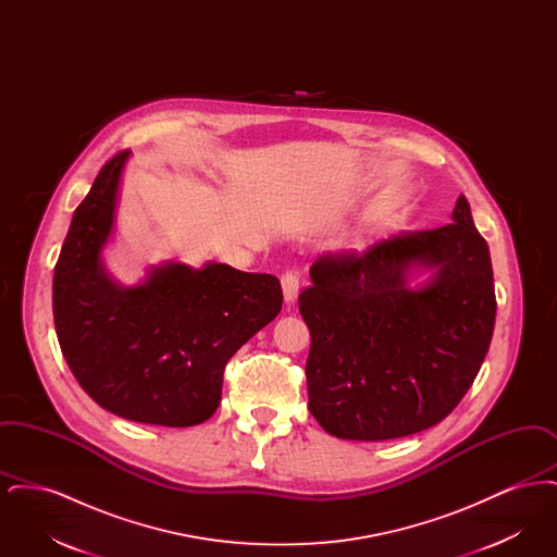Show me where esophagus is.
I'll use <instances>...</instances> for the list:
<instances>
[{
  "instance_id": "34e87169",
  "label": "esophagus",
  "mask_w": 557,
  "mask_h": 557,
  "mask_svg": "<svg viewBox=\"0 0 557 557\" xmlns=\"http://www.w3.org/2000/svg\"><path fill=\"white\" fill-rule=\"evenodd\" d=\"M298 286H300V284H298V275H296V273L288 271V273L282 275V290H284V300H286L288 305H292V302L296 300Z\"/></svg>"
}]
</instances>
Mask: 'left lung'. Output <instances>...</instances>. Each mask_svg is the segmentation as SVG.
<instances>
[{
    "instance_id": "8db88e82",
    "label": "left lung",
    "mask_w": 557,
    "mask_h": 557,
    "mask_svg": "<svg viewBox=\"0 0 557 557\" xmlns=\"http://www.w3.org/2000/svg\"><path fill=\"white\" fill-rule=\"evenodd\" d=\"M450 219L311 267L298 309L311 332L309 411L327 434L409 436L445 420L472 386L495 327L493 265L463 194Z\"/></svg>"
}]
</instances>
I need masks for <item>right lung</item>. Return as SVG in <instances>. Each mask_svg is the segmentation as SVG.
Returning a JSON list of instances; mask_svg holds the SVG:
<instances>
[{
    "mask_svg": "<svg viewBox=\"0 0 557 557\" xmlns=\"http://www.w3.org/2000/svg\"><path fill=\"white\" fill-rule=\"evenodd\" d=\"M129 150L108 160L73 214L53 269V323L81 388L139 424L207 422L221 403L223 370L282 311L275 275L209 261L152 265L135 286L108 273L119 187Z\"/></svg>",
    "mask_w": 557,
    "mask_h": 557,
    "instance_id": "right-lung-1",
    "label": "right lung"
}]
</instances>
